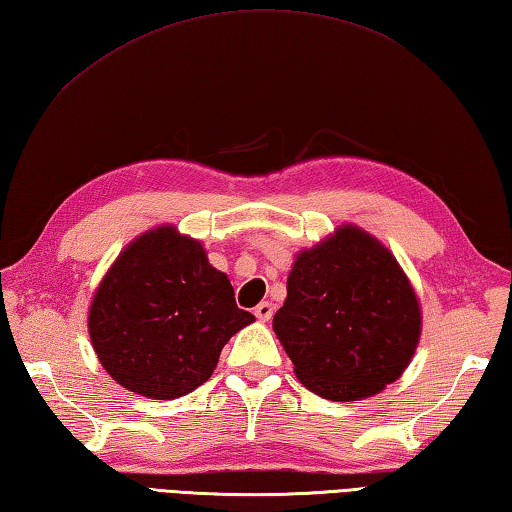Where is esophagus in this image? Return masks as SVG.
<instances>
[{
  "label": "esophagus",
  "instance_id": "34e87169",
  "mask_svg": "<svg viewBox=\"0 0 512 512\" xmlns=\"http://www.w3.org/2000/svg\"><path fill=\"white\" fill-rule=\"evenodd\" d=\"M255 315L262 322H268L273 318V304L271 302H259L257 306H255Z\"/></svg>",
  "mask_w": 512,
  "mask_h": 512
}]
</instances>
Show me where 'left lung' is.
Here are the masks:
<instances>
[{
	"label": "left lung",
	"instance_id": "1",
	"mask_svg": "<svg viewBox=\"0 0 512 512\" xmlns=\"http://www.w3.org/2000/svg\"><path fill=\"white\" fill-rule=\"evenodd\" d=\"M273 329L304 387L360 401L410 365L421 311L392 253L345 226L295 259Z\"/></svg>",
	"mask_w": 512,
	"mask_h": 512
}]
</instances>
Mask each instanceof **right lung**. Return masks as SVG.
Masks as SVG:
<instances>
[{
	"label": "right lung",
	"mask_w": 512,
	"mask_h": 512,
	"mask_svg": "<svg viewBox=\"0 0 512 512\" xmlns=\"http://www.w3.org/2000/svg\"><path fill=\"white\" fill-rule=\"evenodd\" d=\"M253 320L199 241L163 226L138 237L109 268L89 333L116 383L170 401L206 383L232 333Z\"/></svg>",
	"instance_id": "add662e5"
}]
</instances>
